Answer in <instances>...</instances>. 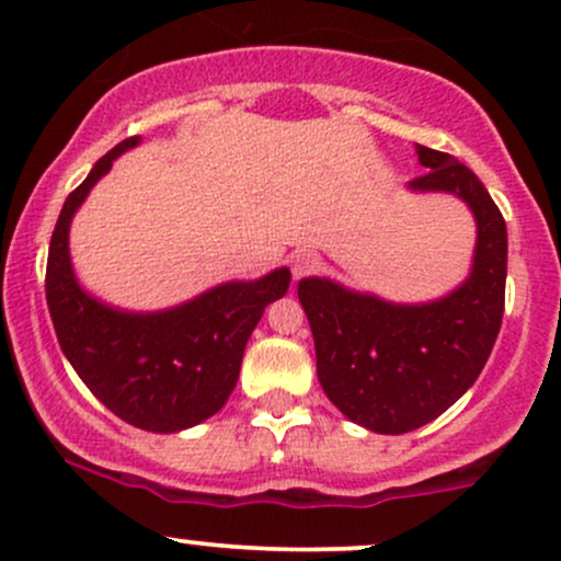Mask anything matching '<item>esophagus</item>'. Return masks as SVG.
I'll list each match as a JSON object with an SVG mask.
<instances>
[{"label":"esophagus","mask_w":561,"mask_h":561,"mask_svg":"<svg viewBox=\"0 0 561 561\" xmlns=\"http://www.w3.org/2000/svg\"><path fill=\"white\" fill-rule=\"evenodd\" d=\"M319 263H321V261H319L317 253H306V250H300V253H295L293 259H289V268H293V279L300 282L302 276L317 274Z\"/></svg>","instance_id":"1"}]
</instances>
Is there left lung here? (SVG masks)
Wrapping results in <instances>:
<instances>
[{
	"mask_svg": "<svg viewBox=\"0 0 561 561\" xmlns=\"http://www.w3.org/2000/svg\"><path fill=\"white\" fill-rule=\"evenodd\" d=\"M416 152L430 171L411 190L450 192L478 221L465 285L424 306H396L317 276L298 285L327 398L382 435L411 433L459 401L480 377L504 317L506 221L499 205L454 156L424 145Z\"/></svg>",
	"mask_w": 561,
	"mask_h": 561,
	"instance_id": "left-lung-1",
	"label": "left lung"
}]
</instances>
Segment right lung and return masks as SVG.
Listing matches in <instances>:
<instances>
[{
	"mask_svg": "<svg viewBox=\"0 0 561 561\" xmlns=\"http://www.w3.org/2000/svg\"><path fill=\"white\" fill-rule=\"evenodd\" d=\"M137 141L128 137L115 145L68 195L49 242L44 285L57 343L83 385L134 427L176 433L227 403L248 337L263 308L287 293L289 272L229 282L160 313H124L89 298L70 268V218L113 160Z\"/></svg>",
	"mask_w": 561,
	"mask_h": 561,
	"instance_id": "obj_1",
	"label": "right lung"
}]
</instances>
